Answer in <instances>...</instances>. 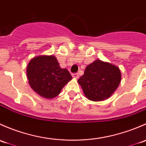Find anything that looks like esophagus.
Masks as SVG:
<instances>
[{
  "instance_id": "esophagus-1",
  "label": "esophagus",
  "mask_w": 146,
  "mask_h": 146,
  "mask_svg": "<svg viewBox=\"0 0 146 146\" xmlns=\"http://www.w3.org/2000/svg\"><path fill=\"white\" fill-rule=\"evenodd\" d=\"M72 77L74 78V79H78L79 78V74L78 73H73L72 74Z\"/></svg>"
}]
</instances>
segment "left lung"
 Here are the masks:
<instances>
[{"label":"left lung","mask_w":146,"mask_h":146,"mask_svg":"<svg viewBox=\"0 0 146 146\" xmlns=\"http://www.w3.org/2000/svg\"><path fill=\"white\" fill-rule=\"evenodd\" d=\"M121 82V72L117 66L96 60L88 64L83 76L78 79L86 97L93 101L108 99Z\"/></svg>","instance_id":"8db88e82"}]
</instances>
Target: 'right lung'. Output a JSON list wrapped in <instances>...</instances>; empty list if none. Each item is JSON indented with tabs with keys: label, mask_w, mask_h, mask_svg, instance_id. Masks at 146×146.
<instances>
[{
	"label": "right lung",
	"mask_w": 146,
	"mask_h": 146,
	"mask_svg": "<svg viewBox=\"0 0 146 146\" xmlns=\"http://www.w3.org/2000/svg\"><path fill=\"white\" fill-rule=\"evenodd\" d=\"M29 84L36 94L47 99L60 94L72 77L67 69H62L54 55H40L32 58L27 68Z\"/></svg>",
	"instance_id": "obj_1"
}]
</instances>
